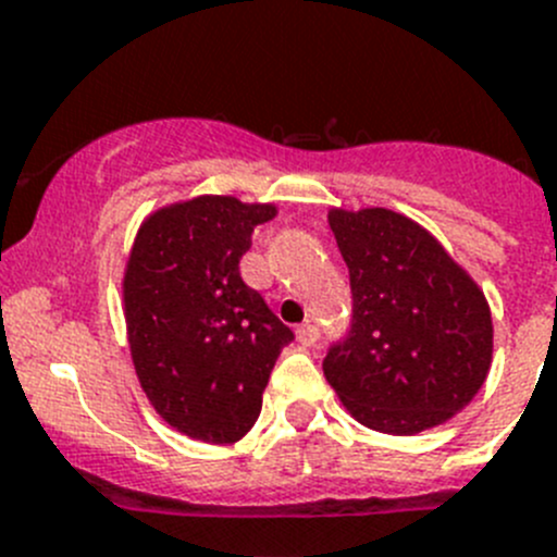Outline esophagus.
Returning <instances> with one entry per match:
<instances>
[{
	"label": "esophagus",
	"instance_id": "esophagus-1",
	"mask_svg": "<svg viewBox=\"0 0 557 557\" xmlns=\"http://www.w3.org/2000/svg\"><path fill=\"white\" fill-rule=\"evenodd\" d=\"M319 326L315 324H302L299 330H296V341L302 343V346H315L319 343Z\"/></svg>",
	"mask_w": 557,
	"mask_h": 557
}]
</instances>
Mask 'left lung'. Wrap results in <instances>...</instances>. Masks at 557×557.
I'll use <instances>...</instances> for the list:
<instances>
[{
	"label": "left lung",
	"mask_w": 557,
	"mask_h": 557,
	"mask_svg": "<svg viewBox=\"0 0 557 557\" xmlns=\"http://www.w3.org/2000/svg\"><path fill=\"white\" fill-rule=\"evenodd\" d=\"M349 267L351 324L324 376L362 425L418 434L472 401L492 366L481 288L431 233L387 208L330 211Z\"/></svg>",
	"instance_id": "1"
}]
</instances>
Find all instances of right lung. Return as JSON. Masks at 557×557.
I'll return each mask as SVG.
<instances>
[{
	"label": "right lung",
	"mask_w": 557,
	"mask_h": 557,
	"mask_svg": "<svg viewBox=\"0 0 557 557\" xmlns=\"http://www.w3.org/2000/svg\"><path fill=\"white\" fill-rule=\"evenodd\" d=\"M274 206L206 195L145 220L123 280L132 360L156 412L202 443H236L294 332L238 263Z\"/></svg>",
	"instance_id": "1"
}]
</instances>
